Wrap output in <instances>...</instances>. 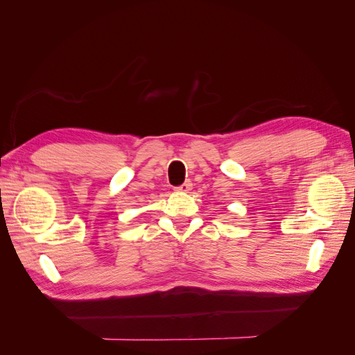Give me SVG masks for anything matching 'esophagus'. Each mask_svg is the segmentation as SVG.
Wrapping results in <instances>:
<instances>
[{"label": "esophagus", "instance_id": "1", "mask_svg": "<svg viewBox=\"0 0 355 355\" xmlns=\"http://www.w3.org/2000/svg\"><path fill=\"white\" fill-rule=\"evenodd\" d=\"M191 188H192V182H191V180H187V182H184V184H182L180 187H178L176 191H179V192H189Z\"/></svg>", "mask_w": 355, "mask_h": 355}]
</instances>
